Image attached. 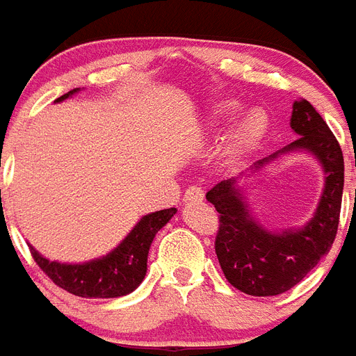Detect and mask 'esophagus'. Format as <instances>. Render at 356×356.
<instances>
[{"label":"esophagus","mask_w":356,"mask_h":356,"mask_svg":"<svg viewBox=\"0 0 356 356\" xmlns=\"http://www.w3.org/2000/svg\"><path fill=\"white\" fill-rule=\"evenodd\" d=\"M184 200L186 202H200L204 200V191H202V187H189L186 191V195H184Z\"/></svg>","instance_id":"esophagus-1"}]
</instances>
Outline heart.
<instances>
[{
	"label": "heart",
	"mask_w": 356,
	"mask_h": 356,
	"mask_svg": "<svg viewBox=\"0 0 356 356\" xmlns=\"http://www.w3.org/2000/svg\"><path fill=\"white\" fill-rule=\"evenodd\" d=\"M241 104L235 101H222L218 102L217 106L213 108L211 115H209V129H222L224 124L232 123L233 119L241 113ZM268 129V121L261 112H250L246 113L241 123L235 127V130L229 136L227 141L226 152L232 160H243L244 156H248L252 150L259 145L263 139L264 132Z\"/></svg>",
	"instance_id": "heart-1"
}]
</instances>
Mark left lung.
<instances>
[{"mask_svg":"<svg viewBox=\"0 0 356 356\" xmlns=\"http://www.w3.org/2000/svg\"><path fill=\"white\" fill-rule=\"evenodd\" d=\"M291 127L296 141L268 158L255 161L248 178L291 152H307L322 165L325 184L318 207L305 226L272 232L254 217L244 196L243 176L218 181L206 193L218 211L215 241L218 263L226 280L250 296H277L291 291L332 246L343 193V156L322 115L305 99L292 104Z\"/></svg>","mask_w":356,"mask_h":356,"instance_id":"8db88e82","label":"left lung"}]
</instances>
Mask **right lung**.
Here are the masks:
<instances>
[{
  "label": "right lung",
  "instance_id": "obj_1",
  "mask_svg": "<svg viewBox=\"0 0 356 356\" xmlns=\"http://www.w3.org/2000/svg\"><path fill=\"white\" fill-rule=\"evenodd\" d=\"M81 92V88L71 90L56 99V102ZM176 207L149 213L141 217L132 232L121 241L118 248L99 259L86 263H58L40 255L33 246L31 254L40 268L49 275L55 285L81 298H121L134 292L141 285L147 274V257L156 233L160 232L170 218Z\"/></svg>",
  "mask_w": 356,
  "mask_h": 356
}]
</instances>
